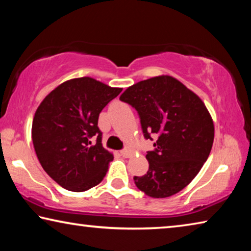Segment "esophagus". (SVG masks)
<instances>
[{
	"label": "esophagus",
	"mask_w": 251,
	"mask_h": 251,
	"mask_svg": "<svg viewBox=\"0 0 251 251\" xmlns=\"http://www.w3.org/2000/svg\"><path fill=\"white\" fill-rule=\"evenodd\" d=\"M121 154H122L123 157H125V158H127V157H129L131 155V150H130L129 147H127V148H125V150H123L121 151Z\"/></svg>",
	"instance_id": "esophagus-1"
}]
</instances>
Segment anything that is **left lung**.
<instances>
[{"label": "left lung", "mask_w": 251, "mask_h": 251, "mask_svg": "<svg viewBox=\"0 0 251 251\" xmlns=\"http://www.w3.org/2000/svg\"><path fill=\"white\" fill-rule=\"evenodd\" d=\"M120 100L137 110L144 137H157L155 150L146 155L147 174L134 177L137 188L152 198L180 192L201 171L214 143V122L205 104L168 75L134 84Z\"/></svg>", "instance_id": "left-lung-1"}]
</instances>
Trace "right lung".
<instances>
[{
    "label": "right lung",
    "instance_id": "obj_1",
    "mask_svg": "<svg viewBox=\"0 0 251 251\" xmlns=\"http://www.w3.org/2000/svg\"><path fill=\"white\" fill-rule=\"evenodd\" d=\"M121 92L92 77L73 78L58 85L37 107L34 150L44 171L63 188L80 193L103 180L114 157L101 145L97 123Z\"/></svg>",
    "mask_w": 251,
    "mask_h": 251
}]
</instances>
